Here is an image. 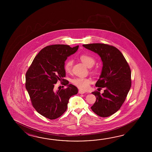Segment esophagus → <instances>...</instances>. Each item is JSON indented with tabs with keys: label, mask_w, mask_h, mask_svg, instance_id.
I'll list each match as a JSON object with an SVG mask.
<instances>
[{
	"label": "esophagus",
	"mask_w": 152,
	"mask_h": 152,
	"mask_svg": "<svg viewBox=\"0 0 152 152\" xmlns=\"http://www.w3.org/2000/svg\"><path fill=\"white\" fill-rule=\"evenodd\" d=\"M79 93L80 94H84L85 93V92L84 91L81 90H79Z\"/></svg>",
	"instance_id": "esophagus-1"
}]
</instances>
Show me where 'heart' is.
Here are the masks:
<instances>
[{
	"instance_id": "1",
	"label": "heart",
	"mask_w": 152,
	"mask_h": 152,
	"mask_svg": "<svg viewBox=\"0 0 152 152\" xmlns=\"http://www.w3.org/2000/svg\"><path fill=\"white\" fill-rule=\"evenodd\" d=\"M81 61L88 67H92L95 63L94 58L90 55L83 54L80 56ZM73 61L69 59L65 62L64 69L66 73H70L72 69ZM92 79L89 77H77L72 80V83L82 90H86L90 86Z\"/></svg>"
}]
</instances>
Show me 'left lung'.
Returning a JSON list of instances; mask_svg holds the SVG:
<instances>
[{
    "instance_id": "obj_1",
    "label": "left lung",
    "mask_w": 152,
    "mask_h": 152,
    "mask_svg": "<svg viewBox=\"0 0 152 152\" xmlns=\"http://www.w3.org/2000/svg\"><path fill=\"white\" fill-rule=\"evenodd\" d=\"M99 55L103 68L96 86L105 87L103 94L95 91L92 94L96 101L91 107L99 116L107 117L113 115L122 107L132 85L131 70L122 53L113 45L104 43L83 45Z\"/></svg>"
}]
</instances>
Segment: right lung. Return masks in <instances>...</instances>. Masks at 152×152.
Returning <instances> with one entry per match:
<instances>
[{"label":"right lung","instance_id":"1","mask_svg":"<svg viewBox=\"0 0 152 152\" xmlns=\"http://www.w3.org/2000/svg\"><path fill=\"white\" fill-rule=\"evenodd\" d=\"M65 45H48L42 49L34 59L26 75V87L32 107L37 112L49 120L61 116L67 109L69 99L77 94V87L69 84L64 65L67 57L77 51ZM65 80L66 89L53 90L58 80Z\"/></svg>","mask_w":152,"mask_h":152}]
</instances>
